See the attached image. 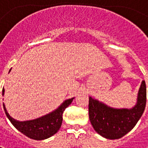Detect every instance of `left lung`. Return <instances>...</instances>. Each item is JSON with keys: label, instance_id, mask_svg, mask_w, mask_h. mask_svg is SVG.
I'll use <instances>...</instances> for the list:
<instances>
[{"label": "left lung", "instance_id": "1", "mask_svg": "<svg viewBox=\"0 0 148 148\" xmlns=\"http://www.w3.org/2000/svg\"><path fill=\"white\" fill-rule=\"evenodd\" d=\"M147 88L143 80L137 97V103L131 109H114L89 97L88 115L93 129L102 137L118 139L130 132L144 112Z\"/></svg>", "mask_w": 148, "mask_h": 148}]
</instances>
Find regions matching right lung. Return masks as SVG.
<instances>
[{
	"label": "right lung",
	"instance_id": "add662e5",
	"mask_svg": "<svg viewBox=\"0 0 148 148\" xmlns=\"http://www.w3.org/2000/svg\"><path fill=\"white\" fill-rule=\"evenodd\" d=\"M4 92L5 89L3 88L2 95H4ZM73 99L74 97L65 100L58 109L51 113H49L48 114L44 115L38 119L24 122H19L13 119L7 112L5 106L4 104L3 107L7 118L16 129H18L22 134L32 139L43 140L51 137L60 130L63 122V113L65 109L72 103Z\"/></svg>",
	"mask_w": 148,
	"mask_h": 148
}]
</instances>
